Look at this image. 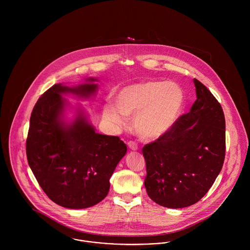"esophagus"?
I'll return each mask as SVG.
<instances>
[{
	"label": "esophagus",
	"mask_w": 250,
	"mask_h": 250,
	"mask_svg": "<svg viewBox=\"0 0 250 250\" xmlns=\"http://www.w3.org/2000/svg\"><path fill=\"white\" fill-rule=\"evenodd\" d=\"M128 146L131 150H138L139 146H138V143H135V142H129L128 143Z\"/></svg>",
	"instance_id": "1"
}]
</instances>
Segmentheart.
<instances>
[{"mask_svg":"<svg viewBox=\"0 0 250 250\" xmlns=\"http://www.w3.org/2000/svg\"><path fill=\"white\" fill-rule=\"evenodd\" d=\"M116 106L107 103L104 116L114 125H123L132 117V128L139 138L153 141L167 134L175 123L184 103V92L177 83L148 80L122 88Z\"/></svg>","mask_w":250,"mask_h":250,"instance_id":"1","label":"heart"}]
</instances>
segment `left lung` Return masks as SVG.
I'll use <instances>...</instances> for the list:
<instances>
[{"label":"left lung","mask_w":250,"mask_h":250,"mask_svg":"<svg viewBox=\"0 0 250 250\" xmlns=\"http://www.w3.org/2000/svg\"><path fill=\"white\" fill-rule=\"evenodd\" d=\"M196 100L171 129L145 144L144 186L148 196L167 208L198 202L211 188L225 158V118L212 92L194 79Z\"/></svg>","instance_id":"1"}]
</instances>
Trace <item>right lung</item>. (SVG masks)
I'll list each match as a JSON object with an SVG mask.
<instances>
[{
	"instance_id": "add662e5",
	"label": "right lung",
	"mask_w": 250,
	"mask_h": 250,
	"mask_svg": "<svg viewBox=\"0 0 250 250\" xmlns=\"http://www.w3.org/2000/svg\"><path fill=\"white\" fill-rule=\"evenodd\" d=\"M96 88L95 83L54 84L39 97L31 114L26 141L29 166L47 196L65 208L83 209L102 201L127 152L118 137L95 133L82 112L68 127L61 120L64 106L61 94L87 97Z\"/></svg>"
}]
</instances>
